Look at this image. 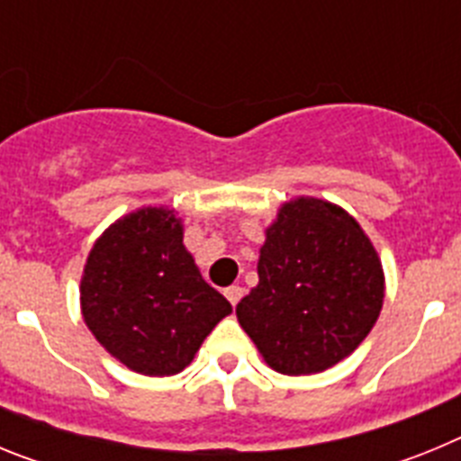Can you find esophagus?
Wrapping results in <instances>:
<instances>
[{
	"label": "esophagus",
	"instance_id": "obj_1",
	"mask_svg": "<svg viewBox=\"0 0 461 461\" xmlns=\"http://www.w3.org/2000/svg\"><path fill=\"white\" fill-rule=\"evenodd\" d=\"M223 295H226V297H228V303H230V304H233V307H235V304H238L240 300H242L244 288H242V286H228L226 291H223Z\"/></svg>",
	"mask_w": 461,
	"mask_h": 461
}]
</instances>
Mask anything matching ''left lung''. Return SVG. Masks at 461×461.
<instances>
[{
	"instance_id": "left-lung-1",
	"label": "left lung",
	"mask_w": 461,
	"mask_h": 461,
	"mask_svg": "<svg viewBox=\"0 0 461 461\" xmlns=\"http://www.w3.org/2000/svg\"><path fill=\"white\" fill-rule=\"evenodd\" d=\"M385 297L381 258L339 205L300 195L284 203L260 247L258 286L235 307L275 372L335 367L376 323Z\"/></svg>"
}]
</instances>
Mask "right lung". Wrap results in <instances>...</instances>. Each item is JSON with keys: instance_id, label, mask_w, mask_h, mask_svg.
<instances>
[{"instance_id": "obj_1", "label": "right lung", "mask_w": 461, "mask_h": 461, "mask_svg": "<svg viewBox=\"0 0 461 461\" xmlns=\"http://www.w3.org/2000/svg\"><path fill=\"white\" fill-rule=\"evenodd\" d=\"M168 207H140L110 223L85 263L80 309L101 346L131 372L189 367L214 325L233 312L186 251Z\"/></svg>"}]
</instances>
